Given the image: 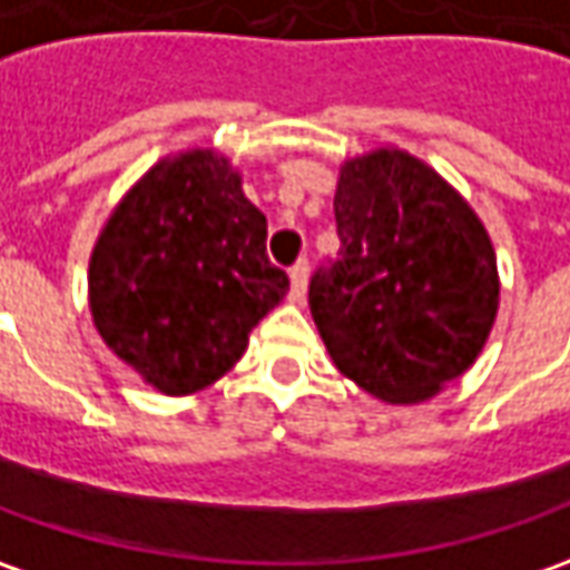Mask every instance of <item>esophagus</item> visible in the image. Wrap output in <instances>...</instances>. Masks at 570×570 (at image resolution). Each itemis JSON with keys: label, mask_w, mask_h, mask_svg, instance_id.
Masks as SVG:
<instances>
[{"label": "esophagus", "mask_w": 570, "mask_h": 570, "mask_svg": "<svg viewBox=\"0 0 570 570\" xmlns=\"http://www.w3.org/2000/svg\"><path fill=\"white\" fill-rule=\"evenodd\" d=\"M305 286H308V262H296L289 267V299L293 303H303Z\"/></svg>", "instance_id": "1"}]
</instances>
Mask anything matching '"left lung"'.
I'll return each instance as SVG.
<instances>
[{
	"label": "left lung",
	"instance_id": "8db88e82",
	"mask_svg": "<svg viewBox=\"0 0 570 570\" xmlns=\"http://www.w3.org/2000/svg\"><path fill=\"white\" fill-rule=\"evenodd\" d=\"M337 262L308 284L334 365L384 403H422L476 363L499 315V262L480 214L420 157H346Z\"/></svg>",
	"mask_w": 570,
	"mask_h": 570
}]
</instances>
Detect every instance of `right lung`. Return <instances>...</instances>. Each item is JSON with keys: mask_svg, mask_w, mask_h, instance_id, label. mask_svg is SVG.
I'll use <instances>...</instances> for the list:
<instances>
[{"mask_svg": "<svg viewBox=\"0 0 570 570\" xmlns=\"http://www.w3.org/2000/svg\"><path fill=\"white\" fill-rule=\"evenodd\" d=\"M267 220L214 148L160 157L109 210L88 265L104 344L167 397L224 379L289 281L267 262Z\"/></svg>", "mask_w": 570, "mask_h": 570, "instance_id": "obj_1", "label": "right lung"}]
</instances>
